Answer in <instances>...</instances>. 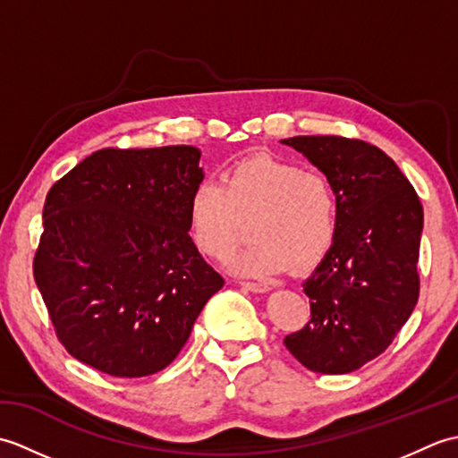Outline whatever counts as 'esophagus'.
<instances>
[{
    "mask_svg": "<svg viewBox=\"0 0 458 458\" xmlns=\"http://www.w3.org/2000/svg\"><path fill=\"white\" fill-rule=\"evenodd\" d=\"M240 285L248 291H254V293H266V291L271 289L266 284H251V281H240Z\"/></svg>",
    "mask_w": 458,
    "mask_h": 458,
    "instance_id": "esophagus-1",
    "label": "esophagus"
}]
</instances>
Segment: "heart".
I'll list each match as a JSON object with an SVG mask.
<instances>
[{"instance_id":"obj_1","label":"heart","mask_w":458,"mask_h":458,"mask_svg":"<svg viewBox=\"0 0 458 458\" xmlns=\"http://www.w3.org/2000/svg\"><path fill=\"white\" fill-rule=\"evenodd\" d=\"M251 222L256 244L232 261L240 276L269 277L291 264H318L335 244L338 204L318 173L274 157H251L222 174L220 184L202 181L187 207L189 236L202 256L226 261Z\"/></svg>"}]
</instances>
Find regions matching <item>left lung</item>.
<instances>
[{"instance_id": "8db88e82", "label": "left lung", "mask_w": 458, "mask_h": 458, "mask_svg": "<svg viewBox=\"0 0 458 458\" xmlns=\"http://www.w3.org/2000/svg\"><path fill=\"white\" fill-rule=\"evenodd\" d=\"M325 174L336 194L335 244L303 281L310 320L285 346L318 374H348L390 346L420 297L423 207L392 157L360 140H281Z\"/></svg>"}]
</instances>
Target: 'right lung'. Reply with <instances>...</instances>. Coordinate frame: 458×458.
I'll return each mask as SVG.
<instances>
[{
	"label": "right lung",
	"mask_w": 458,
	"mask_h": 458,
	"mask_svg": "<svg viewBox=\"0 0 458 458\" xmlns=\"http://www.w3.org/2000/svg\"><path fill=\"white\" fill-rule=\"evenodd\" d=\"M192 145L100 149L56 181L33 261L68 354L115 377L167 368L224 279L187 226Z\"/></svg>",
	"instance_id": "add662e5"
}]
</instances>
